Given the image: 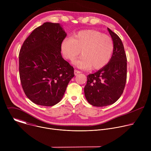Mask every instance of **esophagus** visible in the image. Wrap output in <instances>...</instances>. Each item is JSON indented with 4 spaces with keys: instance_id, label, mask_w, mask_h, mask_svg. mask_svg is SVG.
Masks as SVG:
<instances>
[{
    "instance_id": "esophagus-1",
    "label": "esophagus",
    "mask_w": 151,
    "mask_h": 151,
    "mask_svg": "<svg viewBox=\"0 0 151 151\" xmlns=\"http://www.w3.org/2000/svg\"><path fill=\"white\" fill-rule=\"evenodd\" d=\"M81 73V72L79 71V70H75V71H74V73H75V75H77L78 74H79V73Z\"/></svg>"
}]
</instances>
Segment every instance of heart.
<instances>
[{
    "instance_id": "heart-1",
    "label": "heart",
    "mask_w": 151,
    "mask_h": 151,
    "mask_svg": "<svg viewBox=\"0 0 151 151\" xmlns=\"http://www.w3.org/2000/svg\"><path fill=\"white\" fill-rule=\"evenodd\" d=\"M61 52L66 59L73 61L81 53L82 56L73 63L80 69H100L112 58L114 44L111 37L94 30H82L73 37L64 38L61 44Z\"/></svg>"
}]
</instances>
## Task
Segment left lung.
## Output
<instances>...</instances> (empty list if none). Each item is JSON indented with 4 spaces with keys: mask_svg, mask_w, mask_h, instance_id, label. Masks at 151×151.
<instances>
[{
    "mask_svg": "<svg viewBox=\"0 0 151 151\" xmlns=\"http://www.w3.org/2000/svg\"><path fill=\"white\" fill-rule=\"evenodd\" d=\"M114 44L111 60L104 68L87 76L84 93L88 102L103 107L116 102L122 95L127 80V57L119 37L107 28Z\"/></svg>",
    "mask_w": 151,
    "mask_h": 151,
    "instance_id": "1",
    "label": "left lung"
}]
</instances>
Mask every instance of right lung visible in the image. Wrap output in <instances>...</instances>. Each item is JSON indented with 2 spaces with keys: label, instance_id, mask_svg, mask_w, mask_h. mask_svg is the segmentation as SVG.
Listing matches in <instances>:
<instances>
[{
  "label": "right lung",
  "instance_id": "right-lung-1",
  "mask_svg": "<svg viewBox=\"0 0 151 151\" xmlns=\"http://www.w3.org/2000/svg\"><path fill=\"white\" fill-rule=\"evenodd\" d=\"M66 35L59 23L47 22L30 33L20 49L21 83L26 96L36 104L58 103L75 76L73 68L61 54Z\"/></svg>",
  "mask_w": 151,
  "mask_h": 151
}]
</instances>
